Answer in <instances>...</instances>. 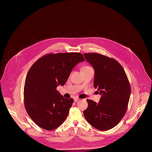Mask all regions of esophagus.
<instances>
[{
  "label": "esophagus",
  "instance_id": "esophagus-1",
  "mask_svg": "<svg viewBox=\"0 0 152 152\" xmlns=\"http://www.w3.org/2000/svg\"><path fill=\"white\" fill-rule=\"evenodd\" d=\"M79 100H80V99H79V98H77V97H76V98H75V99H74V101H75V102H78V101H79Z\"/></svg>",
  "mask_w": 152,
  "mask_h": 152
}]
</instances>
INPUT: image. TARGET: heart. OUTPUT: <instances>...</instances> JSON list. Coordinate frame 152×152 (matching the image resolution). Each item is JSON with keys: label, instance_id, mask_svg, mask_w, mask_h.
Instances as JSON below:
<instances>
[{"label": "heart", "instance_id": "1", "mask_svg": "<svg viewBox=\"0 0 152 152\" xmlns=\"http://www.w3.org/2000/svg\"><path fill=\"white\" fill-rule=\"evenodd\" d=\"M88 67H88V66H86V67H83V69H85V68H88Z\"/></svg>", "mask_w": 152, "mask_h": 152}]
</instances>
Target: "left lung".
<instances>
[{
    "label": "left lung",
    "instance_id": "1",
    "mask_svg": "<svg viewBox=\"0 0 152 152\" xmlns=\"http://www.w3.org/2000/svg\"><path fill=\"white\" fill-rule=\"evenodd\" d=\"M95 72L94 86L102 95L98 103L87 99L83 111L87 121L100 131L115 127L126 114L131 95L127 76L118 62L97 53H83Z\"/></svg>",
    "mask_w": 152,
    "mask_h": 152
}]
</instances>
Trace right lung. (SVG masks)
Returning a JSON list of instances; mask_svg holds the SVG:
<instances>
[{"label":"right lung","instance_id":"1","mask_svg":"<svg viewBox=\"0 0 152 152\" xmlns=\"http://www.w3.org/2000/svg\"><path fill=\"white\" fill-rule=\"evenodd\" d=\"M83 61V55L77 52L49 53L32 65L25 82L24 103L39 127L52 131L66 120L73 99L64 98L56 87L66 83L73 67Z\"/></svg>","mask_w":152,"mask_h":152}]
</instances>
